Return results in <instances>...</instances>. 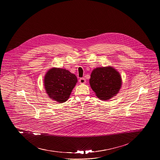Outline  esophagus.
Masks as SVG:
<instances>
[{
    "instance_id": "1",
    "label": "esophagus",
    "mask_w": 160,
    "mask_h": 160,
    "mask_svg": "<svg viewBox=\"0 0 160 160\" xmlns=\"http://www.w3.org/2000/svg\"><path fill=\"white\" fill-rule=\"evenodd\" d=\"M79 83H80V84H85V83H86V79H85V78H80V79H79Z\"/></svg>"
}]
</instances>
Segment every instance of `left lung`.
Wrapping results in <instances>:
<instances>
[{"label": "left lung", "instance_id": "obj_1", "mask_svg": "<svg viewBox=\"0 0 160 160\" xmlns=\"http://www.w3.org/2000/svg\"><path fill=\"white\" fill-rule=\"evenodd\" d=\"M89 83L92 90L101 100H109L119 91L122 81L119 73L111 67L94 69L91 74Z\"/></svg>", "mask_w": 160, "mask_h": 160}]
</instances>
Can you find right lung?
<instances>
[{
  "mask_svg": "<svg viewBox=\"0 0 160 160\" xmlns=\"http://www.w3.org/2000/svg\"><path fill=\"white\" fill-rule=\"evenodd\" d=\"M78 82L75 74L65 69H50L44 78L46 92L50 98L63 103L69 97Z\"/></svg>",
  "mask_w": 160,
  "mask_h": 160,
  "instance_id": "obj_1",
  "label": "right lung"
}]
</instances>
